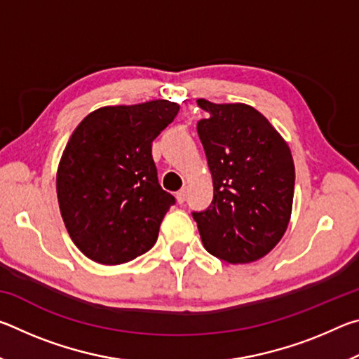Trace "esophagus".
<instances>
[{
  "label": "esophagus",
  "instance_id": "1",
  "mask_svg": "<svg viewBox=\"0 0 359 359\" xmlns=\"http://www.w3.org/2000/svg\"><path fill=\"white\" fill-rule=\"evenodd\" d=\"M175 199H177L179 204H184L187 201V190H185V188H182V190L175 193Z\"/></svg>",
  "mask_w": 359,
  "mask_h": 359
}]
</instances>
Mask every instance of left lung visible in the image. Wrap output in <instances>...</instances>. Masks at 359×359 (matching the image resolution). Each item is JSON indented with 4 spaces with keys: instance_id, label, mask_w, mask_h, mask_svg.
Returning <instances> with one entry per match:
<instances>
[{
    "instance_id": "left-lung-1",
    "label": "left lung",
    "mask_w": 359,
    "mask_h": 359,
    "mask_svg": "<svg viewBox=\"0 0 359 359\" xmlns=\"http://www.w3.org/2000/svg\"><path fill=\"white\" fill-rule=\"evenodd\" d=\"M198 135L214 182V199L193 212L210 255L228 263L263 258L288 228L294 163L288 144L252 106L198 100Z\"/></svg>"
}]
</instances>
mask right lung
<instances>
[{"label":"right lung","instance_id":"obj_1","mask_svg":"<svg viewBox=\"0 0 359 359\" xmlns=\"http://www.w3.org/2000/svg\"><path fill=\"white\" fill-rule=\"evenodd\" d=\"M166 100L107 106L72 133L57 171L65 226L85 257L121 264L149 252L175 203L158 184L151 142L175 118Z\"/></svg>","mask_w":359,"mask_h":359}]
</instances>
